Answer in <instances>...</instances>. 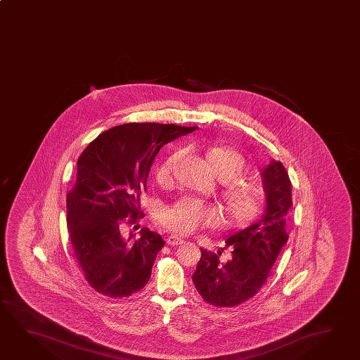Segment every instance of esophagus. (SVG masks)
Masks as SVG:
<instances>
[{
  "label": "esophagus",
  "mask_w": 360,
  "mask_h": 360,
  "mask_svg": "<svg viewBox=\"0 0 360 360\" xmlns=\"http://www.w3.org/2000/svg\"><path fill=\"white\" fill-rule=\"evenodd\" d=\"M183 243L184 240L176 236V235H171V236H169V239H167V244L172 245V247L180 245V244H183Z\"/></svg>",
  "instance_id": "esophagus-1"
}]
</instances>
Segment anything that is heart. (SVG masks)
<instances>
[{
  "mask_svg": "<svg viewBox=\"0 0 360 360\" xmlns=\"http://www.w3.org/2000/svg\"><path fill=\"white\" fill-rule=\"evenodd\" d=\"M179 155H171L163 161L155 172L160 184H167L172 176V169ZM205 160L214 175L226 183L224 199L230 219L236 224H245L259 212L264 191L261 184L238 180L245 171L243 155L233 149L214 147L205 153ZM160 219L167 230L180 235L195 231L200 226H216L221 222V212L214 205H205L195 199H181L163 210Z\"/></svg>",
  "mask_w": 360,
  "mask_h": 360,
  "instance_id": "obj_1",
  "label": "heart"
}]
</instances>
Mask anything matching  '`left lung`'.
Masks as SVG:
<instances>
[{
	"label": "left lung",
	"instance_id": "left-lung-1",
	"mask_svg": "<svg viewBox=\"0 0 360 360\" xmlns=\"http://www.w3.org/2000/svg\"><path fill=\"white\" fill-rule=\"evenodd\" d=\"M259 172L264 210L250 225L226 238L231 258L221 261L219 250L217 255L200 249L202 257L191 278L203 300L214 307H235L253 297L288 243L286 217L292 205L289 174L276 160Z\"/></svg>",
	"mask_w": 360,
	"mask_h": 360
}]
</instances>
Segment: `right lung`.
Listing matches in <instances>:
<instances>
[{
	"label": "right lung",
	"mask_w": 360,
	"mask_h": 360,
	"mask_svg": "<svg viewBox=\"0 0 360 360\" xmlns=\"http://www.w3.org/2000/svg\"><path fill=\"white\" fill-rule=\"evenodd\" d=\"M198 127L131 122L99 134L79 157L77 183L66 197L68 229L75 258L93 289L111 297L143 289L166 244L144 227L124 236L127 216H141V194L163 146Z\"/></svg>",
	"instance_id": "right-lung-1"
}]
</instances>
